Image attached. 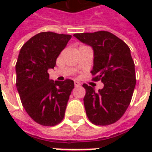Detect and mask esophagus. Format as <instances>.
Masks as SVG:
<instances>
[{"mask_svg": "<svg viewBox=\"0 0 152 152\" xmlns=\"http://www.w3.org/2000/svg\"><path fill=\"white\" fill-rule=\"evenodd\" d=\"M74 85H75V87H78V86H80L81 84L79 82V81H76V80H75L74 81Z\"/></svg>", "mask_w": 152, "mask_h": 152, "instance_id": "1", "label": "esophagus"}]
</instances>
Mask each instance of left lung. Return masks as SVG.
Returning a JSON list of instances; mask_svg holds the SVG:
<instances>
[{"instance_id":"obj_1","label":"left lung","mask_w":152,"mask_h":152,"mask_svg":"<svg viewBox=\"0 0 152 152\" xmlns=\"http://www.w3.org/2000/svg\"><path fill=\"white\" fill-rule=\"evenodd\" d=\"M92 46L94 53L91 71L94 81L101 80L103 88L95 91L86 84L84 105L90 122L109 125L119 121L127 110L136 85L134 60L125 42L109 31L73 35Z\"/></svg>"}]
</instances>
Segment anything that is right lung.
Returning a JSON list of instances; mask_svg holds the SVG:
<instances>
[{"label":"right lung","mask_w":152,"mask_h":152,"mask_svg":"<svg viewBox=\"0 0 152 152\" xmlns=\"http://www.w3.org/2000/svg\"><path fill=\"white\" fill-rule=\"evenodd\" d=\"M71 38V35L40 32L30 38L18 54L16 87L22 104L29 116L44 126H54L63 121L74 89L73 80L53 81L48 73Z\"/></svg>","instance_id":"obj_1"}]
</instances>
